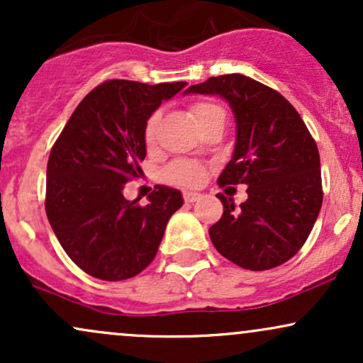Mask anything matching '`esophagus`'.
<instances>
[{"label": "esophagus", "mask_w": 363, "mask_h": 363, "mask_svg": "<svg viewBox=\"0 0 363 363\" xmlns=\"http://www.w3.org/2000/svg\"><path fill=\"white\" fill-rule=\"evenodd\" d=\"M182 196H184V201L186 203H194V201H198L199 199V193H194V191H184V193H182Z\"/></svg>", "instance_id": "obj_1"}]
</instances>
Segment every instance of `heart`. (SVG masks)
Segmentation results:
<instances>
[{
    "label": "heart",
    "instance_id": "1",
    "mask_svg": "<svg viewBox=\"0 0 363 363\" xmlns=\"http://www.w3.org/2000/svg\"><path fill=\"white\" fill-rule=\"evenodd\" d=\"M220 111L222 109H220L218 106L206 101L194 102L193 106L189 107L191 116H193L194 123L198 124V126H201L206 119H210L211 116H215L216 112ZM158 121H160V114H158V112H153V114L147 119V124H145V141H147L148 145H152L153 141H155ZM203 177H205V169H203L198 162L191 160L172 162V164L167 165L164 170L165 181L177 186H196L203 181Z\"/></svg>",
    "mask_w": 363,
    "mask_h": 363
}]
</instances>
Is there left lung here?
<instances>
[{"mask_svg":"<svg viewBox=\"0 0 363 363\" xmlns=\"http://www.w3.org/2000/svg\"><path fill=\"white\" fill-rule=\"evenodd\" d=\"M186 94L220 95L235 116V148L218 186H247V199L218 194L223 215L210 227L216 251L251 272L283 264L301 251L323 205L318 145L294 106L244 74H222Z\"/></svg>","mask_w":363,"mask_h":363,"instance_id":"left-lung-1","label":"left lung"}]
</instances>
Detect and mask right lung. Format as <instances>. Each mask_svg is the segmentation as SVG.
I'll return each mask as SVG.
<instances>
[{"mask_svg": "<svg viewBox=\"0 0 363 363\" xmlns=\"http://www.w3.org/2000/svg\"><path fill=\"white\" fill-rule=\"evenodd\" d=\"M184 86L104 82L78 104L54 143L45 213L62 249L90 277L119 281L143 272L184 203L167 186H155L147 206L123 193L126 182L143 176L147 119Z\"/></svg>", "mask_w": 363, "mask_h": 363, "instance_id": "add662e5", "label": "right lung"}]
</instances>
